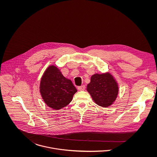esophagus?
I'll return each mask as SVG.
<instances>
[{
    "mask_svg": "<svg viewBox=\"0 0 157 157\" xmlns=\"http://www.w3.org/2000/svg\"><path fill=\"white\" fill-rule=\"evenodd\" d=\"M85 88H86L85 85H82V86H80L78 87V90H85Z\"/></svg>",
    "mask_w": 157,
    "mask_h": 157,
    "instance_id": "34e87169",
    "label": "esophagus"
}]
</instances>
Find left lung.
<instances>
[{
  "label": "left lung",
  "instance_id": "left-lung-1",
  "mask_svg": "<svg viewBox=\"0 0 157 157\" xmlns=\"http://www.w3.org/2000/svg\"><path fill=\"white\" fill-rule=\"evenodd\" d=\"M87 90L95 103L102 107H108L115 100L118 87L110 74H95L90 78Z\"/></svg>",
  "mask_w": 157,
  "mask_h": 157
}]
</instances>
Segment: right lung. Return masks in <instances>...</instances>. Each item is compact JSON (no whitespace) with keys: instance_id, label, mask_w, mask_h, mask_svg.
Listing matches in <instances>:
<instances>
[{"instance_id":"right-lung-1","label":"right lung","mask_w":157,"mask_h":157,"mask_svg":"<svg viewBox=\"0 0 157 157\" xmlns=\"http://www.w3.org/2000/svg\"><path fill=\"white\" fill-rule=\"evenodd\" d=\"M40 91L49 107L60 109L72 101L77 90L71 80L66 78L57 67L50 66L42 77Z\"/></svg>"}]
</instances>
